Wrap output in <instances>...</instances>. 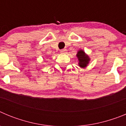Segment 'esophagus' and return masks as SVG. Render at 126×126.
Masks as SVG:
<instances>
[{"instance_id":"1","label":"esophagus","mask_w":126,"mask_h":126,"mask_svg":"<svg viewBox=\"0 0 126 126\" xmlns=\"http://www.w3.org/2000/svg\"><path fill=\"white\" fill-rule=\"evenodd\" d=\"M61 53H62V54H65L67 53V50L63 49L62 50H61Z\"/></svg>"}]
</instances>
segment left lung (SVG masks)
Masks as SVG:
<instances>
[{
    "instance_id": "8db88e82",
    "label": "left lung",
    "mask_w": 126,
    "mask_h": 126,
    "mask_svg": "<svg viewBox=\"0 0 126 126\" xmlns=\"http://www.w3.org/2000/svg\"><path fill=\"white\" fill-rule=\"evenodd\" d=\"M76 57L78 60V65L81 68H86L90 63V58L83 50H79L77 52Z\"/></svg>"
}]
</instances>
